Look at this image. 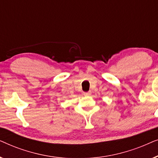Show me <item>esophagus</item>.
Here are the masks:
<instances>
[{
  "instance_id": "1",
  "label": "esophagus",
  "mask_w": 158,
  "mask_h": 158,
  "mask_svg": "<svg viewBox=\"0 0 158 158\" xmlns=\"http://www.w3.org/2000/svg\"><path fill=\"white\" fill-rule=\"evenodd\" d=\"M84 96H90L91 95V91H88V92H84L83 93Z\"/></svg>"
}]
</instances>
